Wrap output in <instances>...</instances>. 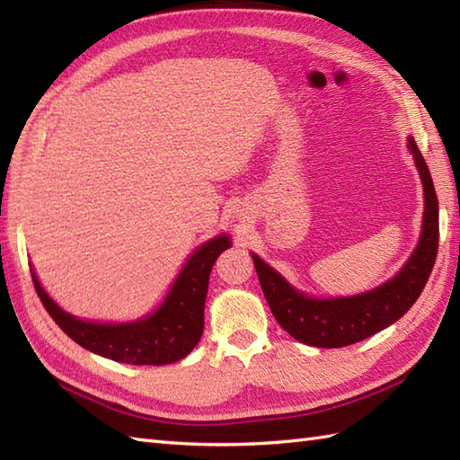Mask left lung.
<instances>
[{"label": "left lung", "instance_id": "1", "mask_svg": "<svg viewBox=\"0 0 460 460\" xmlns=\"http://www.w3.org/2000/svg\"><path fill=\"white\" fill-rule=\"evenodd\" d=\"M409 148L423 181L425 217L419 245L395 279L358 296L316 300L300 295L277 270L252 255L272 316L302 344L316 348L356 344L394 324L423 292L438 251V199L431 173L413 138H409Z\"/></svg>", "mask_w": 460, "mask_h": 460}]
</instances>
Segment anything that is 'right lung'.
Masks as SVG:
<instances>
[{"mask_svg":"<svg viewBox=\"0 0 460 460\" xmlns=\"http://www.w3.org/2000/svg\"><path fill=\"white\" fill-rule=\"evenodd\" d=\"M231 241L221 235L205 243L185 262L170 295L152 316L132 324H94L66 314L49 298L33 275L41 298L58 328L76 344L114 361L132 366H164L185 358L203 334V310L213 262Z\"/></svg>","mask_w":460,"mask_h":460,"instance_id":"obj_1","label":"right lung"}]
</instances>
